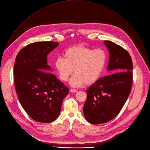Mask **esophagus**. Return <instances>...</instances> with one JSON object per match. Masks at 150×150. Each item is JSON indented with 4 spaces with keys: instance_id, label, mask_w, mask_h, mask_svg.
Masks as SVG:
<instances>
[{
    "instance_id": "obj_1",
    "label": "esophagus",
    "mask_w": 150,
    "mask_h": 150,
    "mask_svg": "<svg viewBox=\"0 0 150 150\" xmlns=\"http://www.w3.org/2000/svg\"><path fill=\"white\" fill-rule=\"evenodd\" d=\"M71 92H72V93H76V92H78V91L76 89H73V88H72V89H71Z\"/></svg>"
}]
</instances>
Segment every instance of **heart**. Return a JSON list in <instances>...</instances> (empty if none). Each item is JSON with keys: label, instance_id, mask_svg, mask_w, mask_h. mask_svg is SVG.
Masks as SVG:
<instances>
[{"label": "heart", "instance_id": "obj_1", "mask_svg": "<svg viewBox=\"0 0 150 150\" xmlns=\"http://www.w3.org/2000/svg\"><path fill=\"white\" fill-rule=\"evenodd\" d=\"M63 57L56 58L54 66L59 79L67 81L74 70L75 73L70 80L73 87L86 84L91 85L101 77L107 62V53L104 49H93L84 45L69 47Z\"/></svg>", "mask_w": 150, "mask_h": 150}]
</instances>
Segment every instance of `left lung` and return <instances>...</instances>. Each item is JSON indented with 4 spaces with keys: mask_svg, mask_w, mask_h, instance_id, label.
I'll list each match as a JSON object with an SVG mask.
<instances>
[{
    "mask_svg": "<svg viewBox=\"0 0 150 150\" xmlns=\"http://www.w3.org/2000/svg\"><path fill=\"white\" fill-rule=\"evenodd\" d=\"M104 43L110 52L107 70L112 74L101 78L86 91L83 112L86 120L92 124L105 123L116 117L127 100L132 86L130 55L112 42L105 40Z\"/></svg>",
    "mask_w": 150,
    "mask_h": 150,
    "instance_id": "1",
    "label": "left lung"
}]
</instances>
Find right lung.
Listing matches in <instances>:
<instances>
[{
    "label": "right lung",
    "mask_w": 150,
    "mask_h": 150,
    "mask_svg": "<svg viewBox=\"0 0 150 150\" xmlns=\"http://www.w3.org/2000/svg\"><path fill=\"white\" fill-rule=\"evenodd\" d=\"M55 42L29 44L17 54L14 63V87L18 100L34 121L49 123L59 116L69 88L58 79L47 65V55Z\"/></svg>",
    "instance_id": "1"
}]
</instances>
